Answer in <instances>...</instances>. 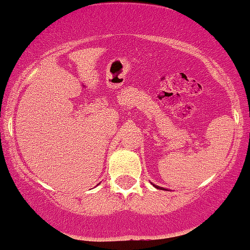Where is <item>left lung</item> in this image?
I'll return each instance as SVG.
<instances>
[{
	"mask_svg": "<svg viewBox=\"0 0 250 250\" xmlns=\"http://www.w3.org/2000/svg\"><path fill=\"white\" fill-rule=\"evenodd\" d=\"M153 186H155V187H156V188H157V189H164V190H166V189H165V188H163V187H159V186H157V185H154V184H153Z\"/></svg>",
	"mask_w": 250,
	"mask_h": 250,
	"instance_id": "1",
	"label": "left lung"
}]
</instances>
